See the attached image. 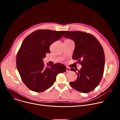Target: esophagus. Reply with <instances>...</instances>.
Returning <instances> with one entry per match:
<instances>
[{
	"mask_svg": "<svg viewBox=\"0 0 120 120\" xmlns=\"http://www.w3.org/2000/svg\"><path fill=\"white\" fill-rule=\"evenodd\" d=\"M66 72H69L70 71V68L69 67H66Z\"/></svg>",
	"mask_w": 120,
	"mask_h": 120,
	"instance_id": "1",
	"label": "esophagus"
}]
</instances>
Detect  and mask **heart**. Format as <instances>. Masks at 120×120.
I'll return each mask as SVG.
<instances>
[{
	"mask_svg": "<svg viewBox=\"0 0 120 120\" xmlns=\"http://www.w3.org/2000/svg\"><path fill=\"white\" fill-rule=\"evenodd\" d=\"M67 40H70V39H67Z\"/></svg>",
	"mask_w": 120,
	"mask_h": 120,
	"instance_id": "obj_1",
	"label": "heart"
}]
</instances>
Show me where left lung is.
<instances>
[{"label":"left lung","instance_id":"left-lung-1","mask_svg":"<svg viewBox=\"0 0 120 120\" xmlns=\"http://www.w3.org/2000/svg\"><path fill=\"white\" fill-rule=\"evenodd\" d=\"M64 37L75 42L72 59L82 65L77 72L75 68L70 69L77 75V79L70 82L71 86L81 93H89L98 86L103 76L105 65L103 48L96 38L88 33L68 31Z\"/></svg>","mask_w":120,"mask_h":120}]
</instances>
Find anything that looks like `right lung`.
Wrapping results in <instances>:
<instances>
[{"instance_id": "obj_1", "label": "right lung", "mask_w": 120, "mask_h": 120, "mask_svg": "<svg viewBox=\"0 0 120 120\" xmlns=\"http://www.w3.org/2000/svg\"><path fill=\"white\" fill-rule=\"evenodd\" d=\"M67 31L37 30L23 41L16 55V67L21 79L30 90L43 92L52 86L56 75L64 73L66 66L60 63L45 67L43 59L50 53V46Z\"/></svg>"}]
</instances>
